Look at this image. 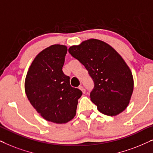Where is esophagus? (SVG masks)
<instances>
[{
  "mask_svg": "<svg viewBox=\"0 0 153 153\" xmlns=\"http://www.w3.org/2000/svg\"><path fill=\"white\" fill-rule=\"evenodd\" d=\"M79 89H80V90L82 91V93H83V94H85V88H84V87H83L82 86H80V87H79Z\"/></svg>",
  "mask_w": 153,
  "mask_h": 153,
  "instance_id": "1",
  "label": "esophagus"
}]
</instances>
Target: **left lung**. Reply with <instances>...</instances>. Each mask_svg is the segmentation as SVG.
<instances>
[{"instance_id": "8db88e82", "label": "left lung", "mask_w": 153, "mask_h": 153, "mask_svg": "<svg viewBox=\"0 0 153 153\" xmlns=\"http://www.w3.org/2000/svg\"><path fill=\"white\" fill-rule=\"evenodd\" d=\"M88 71L94 82L91 101L101 113L118 115L129 104L134 89L132 73L122 56L108 44L89 39L68 49Z\"/></svg>"}]
</instances>
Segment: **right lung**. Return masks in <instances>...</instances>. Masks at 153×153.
Instances as JSON below:
<instances>
[{"label":"right lung","mask_w":153,"mask_h":153,"mask_svg":"<svg viewBox=\"0 0 153 153\" xmlns=\"http://www.w3.org/2000/svg\"><path fill=\"white\" fill-rule=\"evenodd\" d=\"M67 48L54 45L36 56L25 80L28 101L46 120L66 123L75 117L78 100L82 94L72 87L70 78L63 73Z\"/></svg>","instance_id":"right-lung-1"}]
</instances>
